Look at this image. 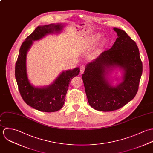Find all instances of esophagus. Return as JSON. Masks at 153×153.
Wrapping results in <instances>:
<instances>
[{"label": "esophagus", "instance_id": "34e87169", "mask_svg": "<svg viewBox=\"0 0 153 153\" xmlns=\"http://www.w3.org/2000/svg\"><path fill=\"white\" fill-rule=\"evenodd\" d=\"M85 65H82L80 66V73L81 74H83L84 73V71H85Z\"/></svg>", "mask_w": 153, "mask_h": 153}]
</instances>
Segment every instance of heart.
<instances>
[{"instance_id": "obj_1", "label": "heart", "mask_w": 153, "mask_h": 153, "mask_svg": "<svg viewBox=\"0 0 153 153\" xmlns=\"http://www.w3.org/2000/svg\"><path fill=\"white\" fill-rule=\"evenodd\" d=\"M100 38V35H96L93 36L88 40V41L87 42V44H86L87 45L89 46V45H93L94 44H95L99 40V39ZM105 42H106V40L103 39L101 44H102V45H104L105 44Z\"/></svg>"}]
</instances>
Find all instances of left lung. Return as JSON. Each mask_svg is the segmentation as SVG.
Segmentation results:
<instances>
[{"label":"left lung","mask_w":153,"mask_h":153,"mask_svg":"<svg viewBox=\"0 0 153 153\" xmlns=\"http://www.w3.org/2000/svg\"><path fill=\"white\" fill-rule=\"evenodd\" d=\"M118 38L112 47L89 62L82 75L88 102L93 109L103 112L117 110L135 96L143 73V64L134 41L121 29L114 28ZM118 68L122 81L111 85L108 74Z\"/></svg>","instance_id":"1"}]
</instances>
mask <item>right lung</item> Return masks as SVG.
<instances>
[{
	"label": "right lung",
	"instance_id": "add662e5",
	"mask_svg": "<svg viewBox=\"0 0 153 153\" xmlns=\"http://www.w3.org/2000/svg\"><path fill=\"white\" fill-rule=\"evenodd\" d=\"M62 24H51L38 26L22 44L15 64V78L20 94L25 102L32 108L45 112L60 110L64 104L69 83L77 76L80 68L65 70L54 82L45 87H35L30 83L27 71V54L33 44L48 34L60 33Z\"/></svg>",
	"mask_w": 153,
	"mask_h": 153
}]
</instances>
